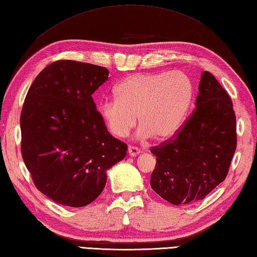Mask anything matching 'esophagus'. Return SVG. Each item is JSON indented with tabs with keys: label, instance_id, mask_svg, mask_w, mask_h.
I'll list each match as a JSON object with an SVG mask.
<instances>
[{
	"label": "esophagus",
	"instance_id": "34e87169",
	"mask_svg": "<svg viewBox=\"0 0 257 257\" xmlns=\"http://www.w3.org/2000/svg\"><path fill=\"white\" fill-rule=\"evenodd\" d=\"M128 153H129L130 156L134 157V156H137L138 154H141L142 151H141V149H139V148L135 147V146H129V147H128Z\"/></svg>",
	"mask_w": 257,
	"mask_h": 257
}]
</instances>
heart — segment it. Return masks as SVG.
I'll use <instances>...</instances> for the list:
<instances>
[{
	"label": "heart",
	"mask_w": 257,
	"mask_h": 257,
	"mask_svg": "<svg viewBox=\"0 0 257 257\" xmlns=\"http://www.w3.org/2000/svg\"><path fill=\"white\" fill-rule=\"evenodd\" d=\"M115 101L99 106L100 118L116 138L136 124L138 137L166 141L180 132L194 100V84L184 72L135 74L114 87Z\"/></svg>",
	"instance_id": "b5f03b06"
}]
</instances>
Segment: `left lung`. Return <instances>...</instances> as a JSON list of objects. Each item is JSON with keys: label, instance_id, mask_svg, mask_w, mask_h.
<instances>
[{"label": "left lung", "instance_id": "left-lung-1", "mask_svg": "<svg viewBox=\"0 0 257 257\" xmlns=\"http://www.w3.org/2000/svg\"><path fill=\"white\" fill-rule=\"evenodd\" d=\"M237 146L236 115L227 91L203 72L195 109L175 136L151 152V186L166 201L188 206L203 200L226 179Z\"/></svg>", "mask_w": 257, "mask_h": 257}]
</instances>
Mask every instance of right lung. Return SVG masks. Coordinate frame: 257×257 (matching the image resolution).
Segmentation results:
<instances>
[{
    "label": "right lung",
    "instance_id": "right-lung-1",
    "mask_svg": "<svg viewBox=\"0 0 257 257\" xmlns=\"http://www.w3.org/2000/svg\"><path fill=\"white\" fill-rule=\"evenodd\" d=\"M108 77L105 67L57 60L27 93L20 116L22 158L36 188L56 203L78 208L94 201L106 171L127 154L92 97Z\"/></svg>",
    "mask_w": 257,
    "mask_h": 257
}]
</instances>
